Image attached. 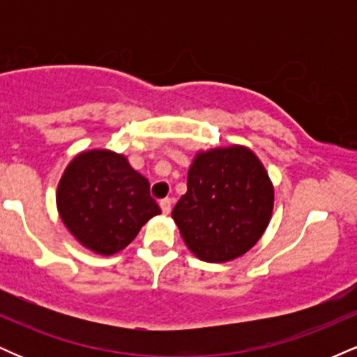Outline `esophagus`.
<instances>
[{"label": "esophagus", "instance_id": "1", "mask_svg": "<svg viewBox=\"0 0 357 357\" xmlns=\"http://www.w3.org/2000/svg\"><path fill=\"white\" fill-rule=\"evenodd\" d=\"M159 206H161V210H162V213H165V215H169L171 206H173V199H171V198L161 199V202H159Z\"/></svg>", "mask_w": 357, "mask_h": 357}]
</instances>
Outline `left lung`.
Here are the masks:
<instances>
[{"label": "left lung", "mask_w": 357, "mask_h": 357, "mask_svg": "<svg viewBox=\"0 0 357 357\" xmlns=\"http://www.w3.org/2000/svg\"><path fill=\"white\" fill-rule=\"evenodd\" d=\"M273 202V183L258 155L241 144L218 146L195 154L173 220L192 255L225 264L255 247Z\"/></svg>", "instance_id": "obj_1"}]
</instances>
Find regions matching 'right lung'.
Instances as JSON below:
<instances>
[{"label": "right lung", "mask_w": 357, "mask_h": 357, "mask_svg": "<svg viewBox=\"0 0 357 357\" xmlns=\"http://www.w3.org/2000/svg\"><path fill=\"white\" fill-rule=\"evenodd\" d=\"M56 210L82 247L104 257L124 250L161 215L149 181L110 149L82 151L68 162L56 186Z\"/></svg>", "instance_id": "add662e5"}]
</instances>
